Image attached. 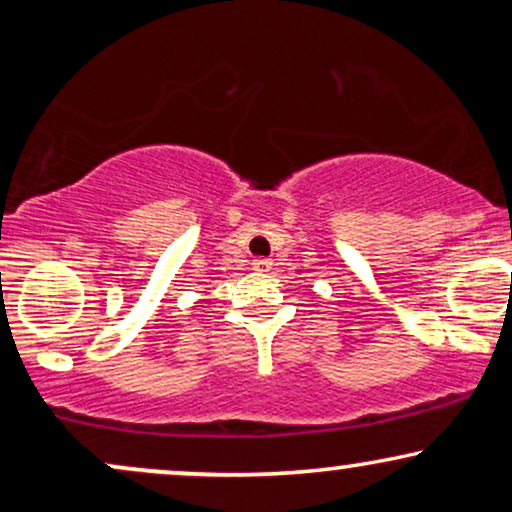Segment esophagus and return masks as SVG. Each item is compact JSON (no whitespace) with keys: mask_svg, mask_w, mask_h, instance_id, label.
Wrapping results in <instances>:
<instances>
[{"mask_svg":"<svg viewBox=\"0 0 512 512\" xmlns=\"http://www.w3.org/2000/svg\"><path fill=\"white\" fill-rule=\"evenodd\" d=\"M269 267H272V260H264V257L252 262V269H255V272H269Z\"/></svg>","mask_w":512,"mask_h":512,"instance_id":"34e87169","label":"esophagus"}]
</instances>
